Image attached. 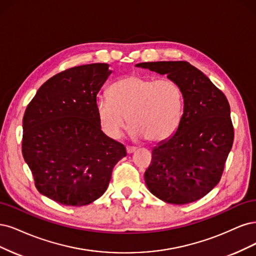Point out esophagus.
<instances>
[{"label":"esophagus","instance_id":"obj_1","mask_svg":"<svg viewBox=\"0 0 256 256\" xmlns=\"http://www.w3.org/2000/svg\"><path fill=\"white\" fill-rule=\"evenodd\" d=\"M135 151H136V148H134V146H126L128 154H132V153H134Z\"/></svg>","mask_w":256,"mask_h":256}]
</instances>
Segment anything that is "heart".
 <instances>
[{
	"label": "heart",
	"instance_id": "b5f03b06",
	"mask_svg": "<svg viewBox=\"0 0 256 256\" xmlns=\"http://www.w3.org/2000/svg\"><path fill=\"white\" fill-rule=\"evenodd\" d=\"M96 116L103 133L120 137L126 126L135 139L162 142L178 130L183 114V92L176 82L132 74L114 83L108 96H98Z\"/></svg>",
	"mask_w": 256,
	"mask_h": 256
}]
</instances>
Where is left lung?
<instances>
[{"label": "left lung", "instance_id": "1", "mask_svg": "<svg viewBox=\"0 0 256 256\" xmlns=\"http://www.w3.org/2000/svg\"><path fill=\"white\" fill-rule=\"evenodd\" d=\"M176 82L184 108L176 133L152 150L144 172L149 190L171 204L201 199L221 178L232 149L234 128L224 92L203 72L187 62L137 64Z\"/></svg>", "mask_w": 256, "mask_h": 256}]
</instances>
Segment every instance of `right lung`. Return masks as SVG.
Listing matches in <instances>:
<instances>
[{
  "mask_svg": "<svg viewBox=\"0 0 256 256\" xmlns=\"http://www.w3.org/2000/svg\"><path fill=\"white\" fill-rule=\"evenodd\" d=\"M107 64L73 67L41 86L23 117L22 154L38 192L68 206L98 199L126 148L98 123L96 94L112 74Z\"/></svg>",
  "mask_w": 256,
  "mask_h": 256,
  "instance_id": "1",
  "label": "right lung"
}]
</instances>
